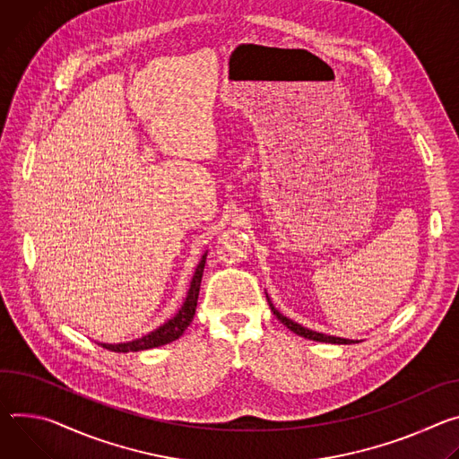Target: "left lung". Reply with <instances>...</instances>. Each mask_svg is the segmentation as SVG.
<instances>
[{
	"label": "left lung",
	"instance_id": "obj_1",
	"mask_svg": "<svg viewBox=\"0 0 459 459\" xmlns=\"http://www.w3.org/2000/svg\"><path fill=\"white\" fill-rule=\"evenodd\" d=\"M266 299H268V304H270V308H272L273 316H275L288 330H291L293 333H297V335H300V337H304V339L317 341V342H332V344H351V342H358V341H353V339H342V337H335V335H326V333L314 332V330H310V328H307V326H302V325H299V323L288 319L286 316H282V314L273 307V304H272L268 293H266Z\"/></svg>",
	"mask_w": 459,
	"mask_h": 459
}]
</instances>
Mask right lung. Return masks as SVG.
I'll return each instance as SVG.
<instances>
[{
	"label": "right lung",
	"mask_w": 459,
	"mask_h": 459,
	"mask_svg": "<svg viewBox=\"0 0 459 459\" xmlns=\"http://www.w3.org/2000/svg\"><path fill=\"white\" fill-rule=\"evenodd\" d=\"M206 257H208V251L204 253L200 263L196 264L193 279L189 282L187 295L182 302V307L178 308V312L171 319H168L164 325H160L159 328H155L152 332H149V333H145L138 339H133V341H127V342H98V344L111 350V351L127 353V351H140V350L164 346L168 342L177 341L187 330V326L193 321V316H195V310H196L198 291H200V282H202V273H204V266H206Z\"/></svg>",
	"instance_id": "right-lung-1"
}]
</instances>
